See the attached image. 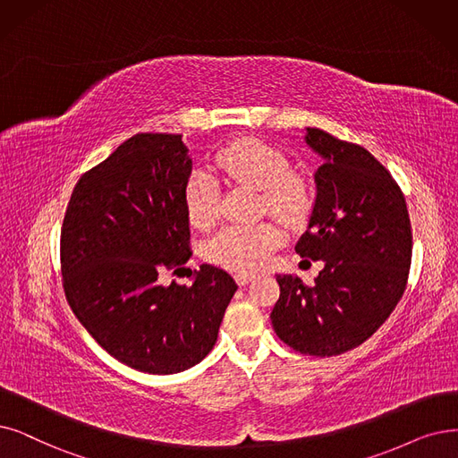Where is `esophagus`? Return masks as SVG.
Returning <instances> with one entry per match:
<instances>
[{
	"mask_svg": "<svg viewBox=\"0 0 458 458\" xmlns=\"http://www.w3.org/2000/svg\"><path fill=\"white\" fill-rule=\"evenodd\" d=\"M253 278H255L253 274H248V272L234 274V280H236V284H239V285H246V284H250Z\"/></svg>",
	"mask_w": 458,
	"mask_h": 458,
	"instance_id": "1",
	"label": "esophagus"
}]
</instances>
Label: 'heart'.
<instances>
[{"mask_svg":"<svg viewBox=\"0 0 458 458\" xmlns=\"http://www.w3.org/2000/svg\"><path fill=\"white\" fill-rule=\"evenodd\" d=\"M217 167L236 184L259 190L263 205L284 222H297L310 208L306 182L291 173L284 152L255 137H241L217 152ZM219 191L207 173H193L184 186V207L190 224L208 229L217 217ZM282 241L270 224H233L219 231L207 246L212 263L233 270L253 272L267 265L270 251Z\"/></svg>","mask_w":458,"mask_h":458,"instance_id":"obj_1","label":"heart"}]
</instances>
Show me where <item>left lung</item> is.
I'll return each instance as SVG.
<instances>
[{
    "instance_id": "left-lung-1",
    "label": "left lung",
    "mask_w": 458,
    "mask_h": 458,
    "mask_svg": "<svg viewBox=\"0 0 458 458\" xmlns=\"http://www.w3.org/2000/svg\"><path fill=\"white\" fill-rule=\"evenodd\" d=\"M304 140L323 163L295 251L325 267L314 285L278 274L270 319L295 352L333 357L367 342L404 295L411 225L404 193L369 150L318 127H306Z\"/></svg>"
}]
</instances>
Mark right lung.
<instances>
[{
    "instance_id": "add662e5",
    "label": "right lung",
    "mask_w": 458,
    "mask_h": 458,
    "mask_svg": "<svg viewBox=\"0 0 458 458\" xmlns=\"http://www.w3.org/2000/svg\"><path fill=\"white\" fill-rule=\"evenodd\" d=\"M190 174L182 135H133L81 176L64 217L62 276L72 314L105 352L140 372L176 374L203 360L239 287L212 265L190 287L159 282L191 255Z\"/></svg>"
}]
</instances>
